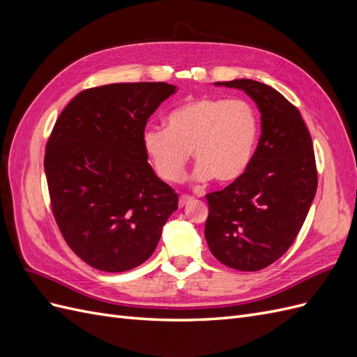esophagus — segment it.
<instances>
[{"label":"esophagus","instance_id":"obj_1","mask_svg":"<svg viewBox=\"0 0 357 357\" xmlns=\"http://www.w3.org/2000/svg\"><path fill=\"white\" fill-rule=\"evenodd\" d=\"M192 201V197H189V195H181L180 198H178V207L181 208V207H185L186 204H189Z\"/></svg>","mask_w":357,"mask_h":357}]
</instances>
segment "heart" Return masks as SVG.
<instances>
[{
    "mask_svg": "<svg viewBox=\"0 0 357 357\" xmlns=\"http://www.w3.org/2000/svg\"><path fill=\"white\" fill-rule=\"evenodd\" d=\"M168 128L150 125L142 134L144 152L159 178L178 181L190 152L197 162L192 178L219 185L240 178L250 164L259 121L253 107L243 100L198 96L172 110Z\"/></svg>",
    "mask_w": 357,
    "mask_h": 357,
    "instance_id": "obj_1",
    "label": "heart"
}]
</instances>
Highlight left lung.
<instances>
[{"mask_svg":"<svg viewBox=\"0 0 357 357\" xmlns=\"http://www.w3.org/2000/svg\"><path fill=\"white\" fill-rule=\"evenodd\" d=\"M215 84L250 96L262 134L244 174L205 197V240L223 265L259 271L289 250L305 222L317 190L314 150L299 110L271 86L250 79Z\"/></svg>","mask_w":357,"mask_h":357,"instance_id":"left-lung-1","label":"left lung"}]
</instances>
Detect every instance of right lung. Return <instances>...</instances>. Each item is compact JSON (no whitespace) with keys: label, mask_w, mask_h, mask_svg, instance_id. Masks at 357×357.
<instances>
[{"label":"right lung","mask_w":357,"mask_h":357,"mask_svg":"<svg viewBox=\"0 0 357 357\" xmlns=\"http://www.w3.org/2000/svg\"><path fill=\"white\" fill-rule=\"evenodd\" d=\"M164 82L113 83L82 91L62 110L46 144L52 211L71 250L105 273L152 256L178 197L149 165L142 134Z\"/></svg>","instance_id":"obj_1"}]
</instances>
